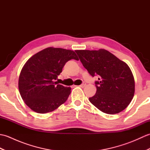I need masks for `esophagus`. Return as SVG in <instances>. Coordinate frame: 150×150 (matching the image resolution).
<instances>
[{
  "mask_svg": "<svg viewBox=\"0 0 150 150\" xmlns=\"http://www.w3.org/2000/svg\"><path fill=\"white\" fill-rule=\"evenodd\" d=\"M86 84L84 83H84H82L81 85L79 86L81 87V88H84V87H85V86H86Z\"/></svg>",
  "mask_w": 150,
  "mask_h": 150,
  "instance_id": "esophagus-1",
  "label": "esophagus"
}]
</instances>
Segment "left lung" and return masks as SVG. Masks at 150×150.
I'll use <instances>...</instances> for the list:
<instances>
[{"mask_svg": "<svg viewBox=\"0 0 150 150\" xmlns=\"http://www.w3.org/2000/svg\"><path fill=\"white\" fill-rule=\"evenodd\" d=\"M75 52L92 77H98L96 93L89 98L90 103L107 114L123 111L135 93L134 77L128 64L104 49Z\"/></svg>", "mask_w": 150, "mask_h": 150, "instance_id": "obj_1", "label": "left lung"}]
</instances>
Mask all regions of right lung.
<instances>
[{
    "mask_svg": "<svg viewBox=\"0 0 150 150\" xmlns=\"http://www.w3.org/2000/svg\"><path fill=\"white\" fill-rule=\"evenodd\" d=\"M71 59H78L73 51L50 47L25 63L19 75L18 90L30 109L38 113L52 112L68 99L71 88L57 84L55 81Z\"/></svg>",
    "mask_w": 150,
    "mask_h": 150,
    "instance_id": "1",
    "label": "right lung"
}]
</instances>
